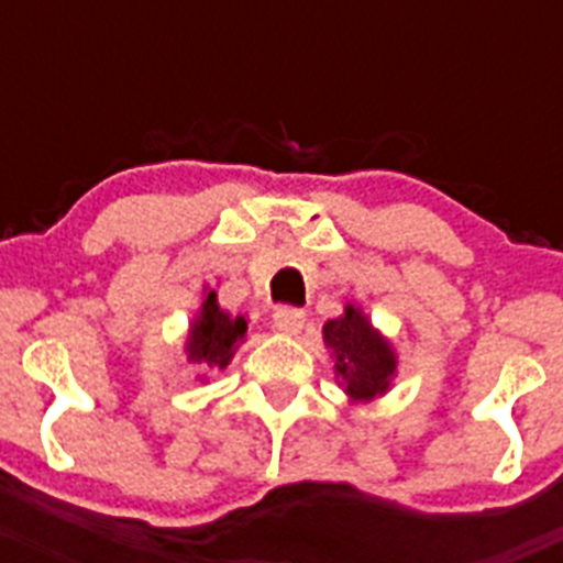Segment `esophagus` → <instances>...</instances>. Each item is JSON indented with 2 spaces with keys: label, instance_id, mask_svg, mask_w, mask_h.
I'll use <instances>...</instances> for the list:
<instances>
[{
  "label": "esophagus",
  "instance_id": "obj_1",
  "mask_svg": "<svg viewBox=\"0 0 563 563\" xmlns=\"http://www.w3.org/2000/svg\"><path fill=\"white\" fill-rule=\"evenodd\" d=\"M272 323L280 334H297L305 327V310L299 308H277L272 313Z\"/></svg>",
  "mask_w": 563,
  "mask_h": 563
}]
</instances>
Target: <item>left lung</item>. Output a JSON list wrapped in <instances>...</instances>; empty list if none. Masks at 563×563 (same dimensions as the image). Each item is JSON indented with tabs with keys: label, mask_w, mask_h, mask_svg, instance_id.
I'll return each instance as SVG.
<instances>
[{
	"label": "left lung",
	"mask_w": 563,
	"mask_h": 563,
	"mask_svg": "<svg viewBox=\"0 0 563 563\" xmlns=\"http://www.w3.org/2000/svg\"><path fill=\"white\" fill-rule=\"evenodd\" d=\"M323 345L334 360V378H340L349 402H371L384 397L397 376V354L391 343L349 302L343 316L323 323Z\"/></svg>",
	"instance_id": "left-lung-1"
}]
</instances>
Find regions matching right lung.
Instances as JSON below:
<instances>
[{"label": "right lung", "mask_w": 563, "mask_h": 563, "mask_svg": "<svg viewBox=\"0 0 563 563\" xmlns=\"http://www.w3.org/2000/svg\"><path fill=\"white\" fill-rule=\"evenodd\" d=\"M245 334L247 318L225 313L218 305V291L203 288V302L192 316L185 338L187 362H196L201 371H214V367L223 371L234 360ZM198 382H207V376H198Z\"/></svg>", "instance_id": "add662e5"}]
</instances>
